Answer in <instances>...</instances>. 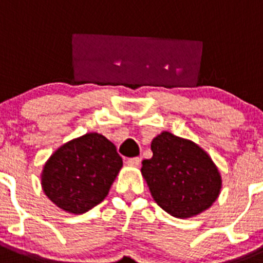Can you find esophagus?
Here are the masks:
<instances>
[{"label": "esophagus", "mask_w": 263, "mask_h": 263, "mask_svg": "<svg viewBox=\"0 0 263 263\" xmlns=\"http://www.w3.org/2000/svg\"><path fill=\"white\" fill-rule=\"evenodd\" d=\"M140 162H141V158H139V157H134V158L127 159V163L131 166H139Z\"/></svg>", "instance_id": "obj_1"}]
</instances>
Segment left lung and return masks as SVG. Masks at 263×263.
I'll return each instance as SVG.
<instances>
[{
    "label": "left lung",
    "instance_id": "1",
    "mask_svg": "<svg viewBox=\"0 0 263 263\" xmlns=\"http://www.w3.org/2000/svg\"><path fill=\"white\" fill-rule=\"evenodd\" d=\"M151 148L153 157L144 159L141 174L162 209L181 219L209 209L222 188L209 154L191 140L166 131L154 137Z\"/></svg>",
    "mask_w": 263,
    "mask_h": 263
}]
</instances>
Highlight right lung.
Returning a JSON list of instances; mask_svg holds the SVG:
<instances>
[{"mask_svg": "<svg viewBox=\"0 0 263 263\" xmlns=\"http://www.w3.org/2000/svg\"><path fill=\"white\" fill-rule=\"evenodd\" d=\"M122 166L114 144L90 132L51 154L41 174V185L60 209L83 214L104 201Z\"/></svg>", "mask_w": 263, "mask_h": 263, "instance_id": "add662e5", "label": "right lung"}]
</instances>
